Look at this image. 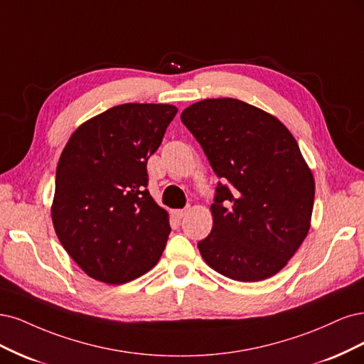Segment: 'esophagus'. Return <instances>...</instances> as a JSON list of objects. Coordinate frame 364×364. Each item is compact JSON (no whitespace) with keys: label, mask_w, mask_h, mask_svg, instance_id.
Returning <instances> with one entry per match:
<instances>
[{"label":"esophagus","mask_w":364,"mask_h":364,"mask_svg":"<svg viewBox=\"0 0 364 364\" xmlns=\"http://www.w3.org/2000/svg\"><path fill=\"white\" fill-rule=\"evenodd\" d=\"M186 213H187V210H186V208H181V210H173V216L177 218V219L184 218V216H186Z\"/></svg>","instance_id":"34e87169"}]
</instances>
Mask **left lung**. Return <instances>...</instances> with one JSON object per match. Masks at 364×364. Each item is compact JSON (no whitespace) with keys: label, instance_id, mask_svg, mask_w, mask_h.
I'll list each match as a JSON object with an SVG mask.
<instances>
[{"label":"left lung","instance_id":"8db88e82","mask_svg":"<svg viewBox=\"0 0 364 364\" xmlns=\"http://www.w3.org/2000/svg\"><path fill=\"white\" fill-rule=\"evenodd\" d=\"M222 180L213 228L198 242L205 263L231 279L262 281L283 269L310 230L314 180L295 137L275 116L234 98L181 113Z\"/></svg>","mask_w":364,"mask_h":364}]
</instances>
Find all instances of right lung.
<instances>
[{
    "label": "right lung",
    "mask_w": 364,
    "mask_h": 364,
    "mask_svg": "<svg viewBox=\"0 0 364 364\" xmlns=\"http://www.w3.org/2000/svg\"><path fill=\"white\" fill-rule=\"evenodd\" d=\"M177 112L169 104H121L68 140L51 216L58 240L89 277L124 284L159 262L171 227L146 189V163Z\"/></svg>",
    "instance_id": "add662e5"
}]
</instances>
